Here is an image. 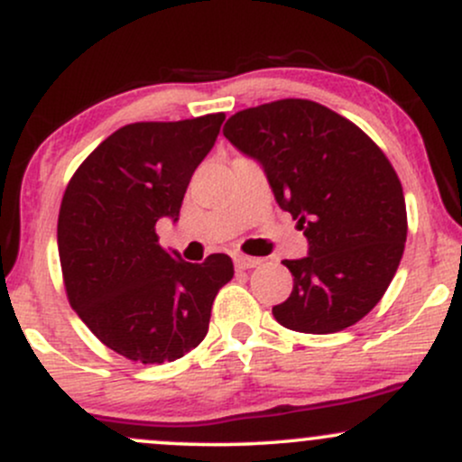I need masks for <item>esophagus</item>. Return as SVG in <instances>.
<instances>
[{
    "label": "esophagus",
    "instance_id": "34e87169",
    "mask_svg": "<svg viewBox=\"0 0 462 462\" xmlns=\"http://www.w3.org/2000/svg\"><path fill=\"white\" fill-rule=\"evenodd\" d=\"M263 261L261 258H252V256H235V264L238 269H254V267H258V264H261Z\"/></svg>",
    "mask_w": 462,
    "mask_h": 462
}]
</instances>
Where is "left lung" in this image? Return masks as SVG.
Listing matches in <instances>:
<instances>
[{"instance_id":"1","label":"left lung","mask_w":462,"mask_h":462,"mask_svg":"<svg viewBox=\"0 0 462 462\" xmlns=\"http://www.w3.org/2000/svg\"><path fill=\"white\" fill-rule=\"evenodd\" d=\"M224 136L267 173L275 201L304 230L309 256L284 261L289 300L280 326L346 330L383 300L404 254L402 182L356 124L310 99H278L232 115Z\"/></svg>"}]
</instances>
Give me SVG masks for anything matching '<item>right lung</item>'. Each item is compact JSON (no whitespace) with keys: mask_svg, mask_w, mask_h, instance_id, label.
Instances as JSON below:
<instances>
[{"mask_svg":"<svg viewBox=\"0 0 462 462\" xmlns=\"http://www.w3.org/2000/svg\"><path fill=\"white\" fill-rule=\"evenodd\" d=\"M226 115L139 121L88 153L58 213L67 300L95 337L132 363L162 365L204 341L215 295L235 275L226 254L187 263L158 245Z\"/></svg>","mask_w":462,"mask_h":462,"instance_id":"obj_1","label":"right lung"}]
</instances>
